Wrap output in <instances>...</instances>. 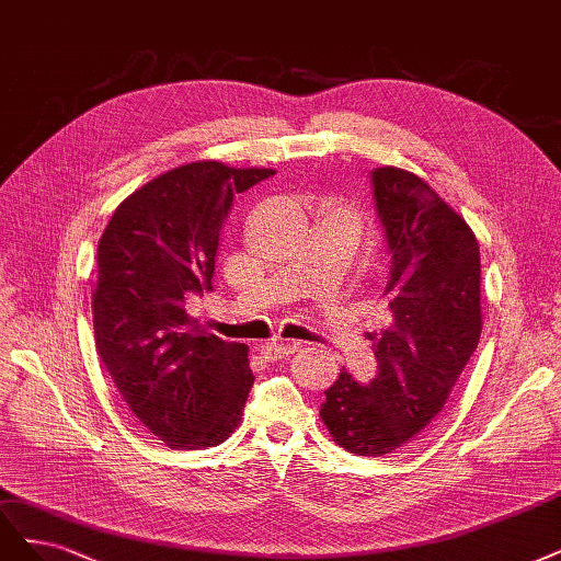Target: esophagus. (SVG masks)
<instances>
[{"mask_svg": "<svg viewBox=\"0 0 561 561\" xmlns=\"http://www.w3.org/2000/svg\"><path fill=\"white\" fill-rule=\"evenodd\" d=\"M262 355L266 359H283L289 357L293 353L299 351V343H289V341H272V343H264L262 347Z\"/></svg>", "mask_w": 561, "mask_h": 561, "instance_id": "esophagus-1", "label": "esophagus"}]
</instances>
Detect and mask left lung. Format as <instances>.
Here are the masks:
<instances>
[{
  "instance_id": "8db88e82",
  "label": "left lung",
  "mask_w": 561,
  "mask_h": 561,
  "mask_svg": "<svg viewBox=\"0 0 561 561\" xmlns=\"http://www.w3.org/2000/svg\"><path fill=\"white\" fill-rule=\"evenodd\" d=\"M371 187L390 253L388 324L369 336L378 374L362 385L343 369L324 392L320 417L347 453L382 457L443 411L476 351L480 250L465 218L415 173L380 167Z\"/></svg>"
}]
</instances>
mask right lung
I'll list each match as a JSON object with an SVG mask.
<instances>
[{"label": "right lung", "instance_id": "obj_1", "mask_svg": "<svg viewBox=\"0 0 561 561\" xmlns=\"http://www.w3.org/2000/svg\"><path fill=\"white\" fill-rule=\"evenodd\" d=\"M274 169L192 162L129 195L96 245L94 341L144 427L173 450L214 448L239 427L253 371L248 345L208 334L185 301L214 289L234 197Z\"/></svg>", "mask_w": 561, "mask_h": 561}]
</instances>
